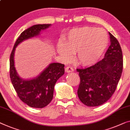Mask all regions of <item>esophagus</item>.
<instances>
[{
    "label": "esophagus",
    "instance_id": "esophagus-1",
    "mask_svg": "<svg viewBox=\"0 0 130 130\" xmlns=\"http://www.w3.org/2000/svg\"><path fill=\"white\" fill-rule=\"evenodd\" d=\"M65 71L66 73H70V72H73V71H74V69H73L71 67L67 66L66 68L65 69Z\"/></svg>",
    "mask_w": 130,
    "mask_h": 130
}]
</instances>
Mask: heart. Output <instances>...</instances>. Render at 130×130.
<instances>
[{
	"mask_svg": "<svg viewBox=\"0 0 130 130\" xmlns=\"http://www.w3.org/2000/svg\"><path fill=\"white\" fill-rule=\"evenodd\" d=\"M108 43L106 30L86 26L70 30L64 36L63 42H58L56 51L64 61L71 59V53H76L79 64L90 66L99 60Z\"/></svg>",
	"mask_w": 130,
	"mask_h": 130,
	"instance_id": "b5f03b06",
	"label": "heart"
}]
</instances>
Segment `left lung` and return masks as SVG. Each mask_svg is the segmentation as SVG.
<instances>
[{
  "mask_svg": "<svg viewBox=\"0 0 130 130\" xmlns=\"http://www.w3.org/2000/svg\"><path fill=\"white\" fill-rule=\"evenodd\" d=\"M111 44L104 58L92 66L78 69L80 77L77 95L80 100L88 107L104 104L116 91L123 71V53L117 39L111 33Z\"/></svg>",
  "mask_w": 130,
  "mask_h": 130,
  "instance_id": "left-lung-1",
  "label": "left lung"
}]
</instances>
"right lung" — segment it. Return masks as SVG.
Instances as JSON below:
<instances>
[{"label": "right lung", "mask_w": 130, "mask_h": 130, "mask_svg": "<svg viewBox=\"0 0 130 130\" xmlns=\"http://www.w3.org/2000/svg\"><path fill=\"white\" fill-rule=\"evenodd\" d=\"M51 25V24H36L23 31L17 39L10 54V77L13 86L20 99L33 108H42L51 102L56 83L64 74V65L59 63H52L36 77L23 79L19 76L15 68V50L20 43L38 36L41 31Z\"/></svg>", "instance_id": "right-lung-1"}]
</instances>
